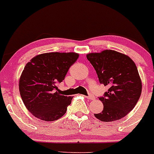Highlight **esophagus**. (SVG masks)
Here are the masks:
<instances>
[{
    "mask_svg": "<svg viewBox=\"0 0 154 154\" xmlns=\"http://www.w3.org/2000/svg\"><path fill=\"white\" fill-rule=\"evenodd\" d=\"M86 98H88V99H89V100H94L95 99V96H94L93 95H88V96H86Z\"/></svg>",
    "mask_w": 154,
    "mask_h": 154,
    "instance_id": "34e87169",
    "label": "esophagus"
}]
</instances>
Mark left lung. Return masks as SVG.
I'll return each instance as SVG.
<instances>
[{
    "label": "left lung",
    "instance_id": "obj_1",
    "mask_svg": "<svg viewBox=\"0 0 154 154\" xmlns=\"http://www.w3.org/2000/svg\"><path fill=\"white\" fill-rule=\"evenodd\" d=\"M86 58L100 83L109 87L99 98L103 110L95 117L103 122L122 119L136 105L141 94L142 83L135 62L126 55L112 50L89 53Z\"/></svg>",
    "mask_w": 154,
    "mask_h": 154
}]
</instances>
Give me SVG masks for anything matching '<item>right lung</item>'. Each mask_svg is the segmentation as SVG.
<instances>
[{
	"mask_svg": "<svg viewBox=\"0 0 154 154\" xmlns=\"http://www.w3.org/2000/svg\"><path fill=\"white\" fill-rule=\"evenodd\" d=\"M78 57L76 53H47L34 56L26 64L19 89L24 104L34 117L54 121L66 113L73 97L59 93L57 85Z\"/></svg>",
	"mask_w": 154,
	"mask_h": 154,
	"instance_id": "1",
	"label": "right lung"
}]
</instances>
